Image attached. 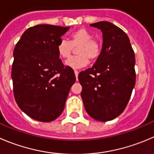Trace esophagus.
<instances>
[{"label": "esophagus", "instance_id": "esophagus-1", "mask_svg": "<svg viewBox=\"0 0 154 154\" xmlns=\"http://www.w3.org/2000/svg\"><path fill=\"white\" fill-rule=\"evenodd\" d=\"M74 74H75L76 79H77V80H78V74H79V72L77 71H74Z\"/></svg>", "mask_w": 154, "mask_h": 154}]
</instances>
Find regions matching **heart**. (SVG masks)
<instances>
[{"label": "heart", "mask_w": 154, "mask_h": 154, "mask_svg": "<svg viewBox=\"0 0 154 154\" xmlns=\"http://www.w3.org/2000/svg\"><path fill=\"white\" fill-rule=\"evenodd\" d=\"M92 34L85 28H80L72 32L70 35V41L60 39L57 44L59 56L62 59L69 57L73 47H77V54L65 62L66 66L73 69H79L86 66L89 59L95 60L99 56L101 47L97 41L92 40Z\"/></svg>", "instance_id": "1"}]
</instances>
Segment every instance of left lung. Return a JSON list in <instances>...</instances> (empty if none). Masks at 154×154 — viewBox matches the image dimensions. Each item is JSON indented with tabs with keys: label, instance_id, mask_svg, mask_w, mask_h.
Masks as SVG:
<instances>
[{
	"label": "left lung",
	"instance_id": "left-lung-1",
	"mask_svg": "<svg viewBox=\"0 0 154 154\" xmlns=\"http://www.w3.org/2000/svg\"><path fill=\"white\" fill-rule=\"evenodd\" d=\"M90 26L102 32V48L91 68L79 74L81 98L94 120H112L126 108L135 84V58L127 34L110 22Z\"/></svg>",
	"mask_w": 154,
	"mask_h": 154
}]
</instances>
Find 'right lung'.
Returning <instances> with one entry per match:
<instances>
[{"mask_svg":"<svg viewBox=\"0 0 154 154\" xmlns=\"http://www.w3.org/2000/svg\"><path fill=\"white\" fill-rule=\"evenodd\" d=\"M70 27L37 25L28 28L13 51L11 77L19 108L37 121L51 122L65 108L75 83L72 68L64 66L57 44Z\"/></svg>","mask_w":154,"mask_h":154,"instance_id":"right-lung-1","label":"right lung"}]
</instances>
